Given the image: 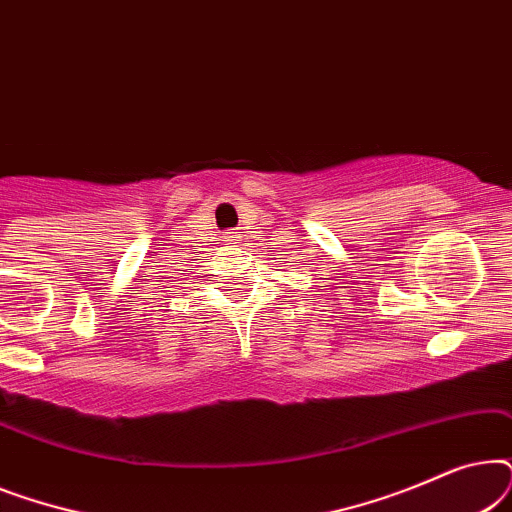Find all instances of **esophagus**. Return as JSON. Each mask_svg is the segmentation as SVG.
Wrapping results in <instances>:
<instances>
[{"mask_svg": "<svg viewBox=\"0 0 512 512\" xmlns=\"http://www.w3.org/2000/svg\"><path fill=\"white\" fill-rule=\"evenodd\" d=\"M223 242H226V244H230V247H233V244L240 242V233H237V230H228V233L223 235Z\"/></svg>", "mask_w": 512, "mask_h": 512, "instance_id": "obj_1", "label": "esophagus"}]
</instances>
